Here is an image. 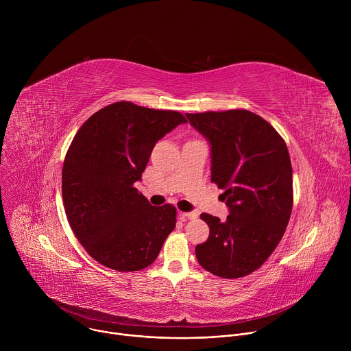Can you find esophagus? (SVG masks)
I'll use <instances>...</instances> for the list:
<instances>
[{
    "label": "esophagus",
    "mask_w": 351,
    "mask_h": 351,
    "mask_svg": "<svg viewBox=\"0 0 351 351\" xmlns=\"http://www.w3.org/2000/svg\"><path fill=\"white\" fill-rule=\"evenodd\" d=\"M182 219H195L197 214L195 213H180Z\"/></svg>",
    "instance_id": "1"
}]
</instances>
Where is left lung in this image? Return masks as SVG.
Here are the masks:
<instances>
[{
    "label": "left lung",
    "mask_w": 351,
    "mask_h": 351,
    "mask_svg": "<svg viewBox=\"0 0 351 351\" xmlns=\"http://www.w3.org/2000/svg\"><path fill=\"white\" fill-rule=\"evenodd\" d=\"M211 145V182L223 189L226 221L210 214L207 241L195 245L198 264L226 279L257 271L285 234L293 208L287 145L271 123L247 110L186 114Z\"/></svg>",
    "instance_id": "1"
}]
</instances>
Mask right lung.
Here are the masks:
<instances>
[{
	"mask_svg": "<svg viewBox=\"0 0 351 351\" xmlns=\"http://www.w3.org/2000/svg\"><path fill=\"white\" fill-rule=\"evenodd\" d=\"M186 118L176 111L110 104L77 130L62 168V199L69 225L88 256L133 272L152 265L176 225V208L154 207L134 183L156 143Z\"/></svg>",
	"mask_w": 351,
	"mask_h": 351,
	"instance_id": "right-lung-1",
	"label": "right lung"
}]
</instances>
